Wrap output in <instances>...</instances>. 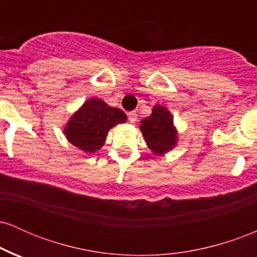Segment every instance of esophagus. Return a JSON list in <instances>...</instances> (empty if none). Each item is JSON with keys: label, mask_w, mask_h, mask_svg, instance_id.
Segmentation results:
<instances>
[{"label": "esophagus", "mask_w": 257, "mask_h": 257, "mask_svg": "<svg viewBox=\"0 0 257 257\" xmlns=\"http://www.w3.org/2000/svg\"><path fill=\"white\" fill-rule=\"evenodd\" d=\"M137 118H138V114H137V112H129L128 113V119H129V122L131 123H135V120H137Z\"/></svg>", "instance_id": "esophagus-1"}]
</instances>
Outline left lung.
<instances>
[{"label":"left lung","instance_id":"obj_1","mask_svg":"<svg viewBox=\"0 0 257 257\" xmlns=\"http://www.w3.org/2000/svg\"><path fill=\"white\" fill-rule=\"evenodd\" d=\"M140 129L153 153L163 155L176 145L178 133L173 125L172 113L164 106L156 105L151 116L141 120Z\"/></svg>","mask_w":257,"mask_h":257}]
</instances>
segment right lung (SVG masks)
<instances>
[{"label":"right lung","mask_w":257,"mask_h":257,"mask_svg":"<svg viewBox=\"0 0 257 257\" xmlns=\"http://www.w3.org/2000/svg\"><path fill=\"white\" fill-rule=\"evenodd\" d=\"M126 120L125 113L100 99L90 98L70 118L64 133L73 146L93 153L101 149L112 126Z\"/></svg>","instance_id":"add662e5"}]
</instances>
